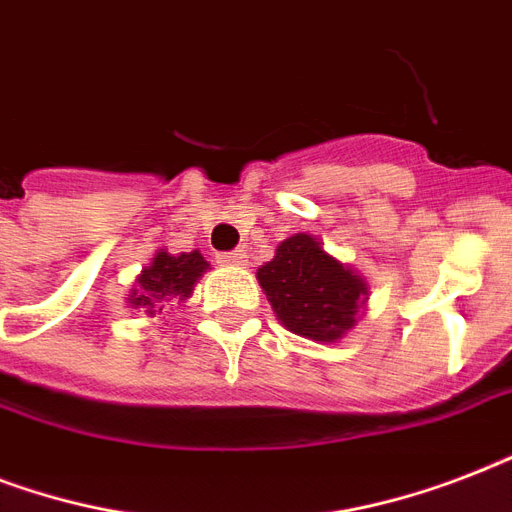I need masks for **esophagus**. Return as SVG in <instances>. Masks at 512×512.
Instances as JSON below:
<instances>
[{
  "instance_id": "34e87169",
  "label": "esophagus",
  "mask_w": 512,
  "mask_h": 512,
  "mask_svg": "<svg viewBox=\"0 0 512 512\" xmlns=\"http://www.w3.org/2000/svg\"><path fill=\"white\" fill-rule=\"evenodd\" d=\"M217 260L223 265H231V268H239V265H247V252L244 249H231V252L217 255Z\"/></svg>"
}]
</instances>
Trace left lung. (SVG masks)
Segmentation results:
<instances>
[{
    "label": "left lung",
    "instance_id": "8db88e82",
    "mask_svg": "<svg viewBox=\"0 0 512 512\" xmlns=\"http://www.w3.org/2000/svg\"><path fill=\"white\" fill-rule=\"evenodd\" d=\"M257 279L281 324L316 342L340 340L356 324L366 297L364 279L327 255L308 233L281 241Z\"/></svg>",
    "mask_w": 512,
    "mask_h": 512
}]
</instances>
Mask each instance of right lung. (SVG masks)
<instances>
[{"label":"right lung","instance_id":"add662e5","mask_svg":"<svg viewBox=\"0 0 512 512\" xmlns=\"http://www.w3.org/2000/svg\"><path fill=\"white\" fill-rule=\"evenodd\" d=\"M207 260L193 249V252H183V255H167L159 252L154 257V263L148 265L146 271L138 276V289H132L130 303L135 308H146V313H159L162 300H172V297L191 295L193 284L201 273L207 271Z\"/></svg>","mask_w":512,"mask_h":512}]
</instances>
